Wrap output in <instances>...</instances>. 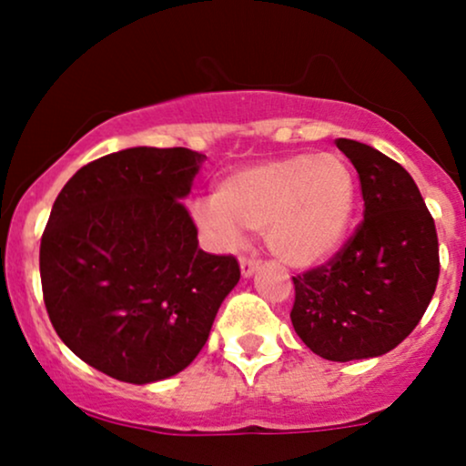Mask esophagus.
Returning <instances> with one entry per match:
<instances>
[{"label":"esophagus","instance_id":"esophagus-1","mask_svg":"<svg viewBox=\"0 0 466 466\" xmlns=\"http://www.w3.org/2000/svg\"><path fill=\"white\" fill-rule=\"evenodd\" d=\"M258 267H260V258H256V256H243V258H240V274L245 278H249L256 269H258Z\"/></svg>","mask_w":466,"mask_h":466}]
</instances>
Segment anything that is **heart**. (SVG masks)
Returning <instances> with one entry per match:
<instances>
[{"label": "heart", "instance_id": "1", "mask_svg": "<svg viewBox=\"0 0 466 466\" xmlns=\"http://www.w3.org/2000/svg\"><path fill=\"white\" fill-rule=\"evenodd\" d=\"M357 208V177L339 153H296L232 170L217 184L212 203L195 206V221L226 245L238 228L263 229L280 260L313 267L335 254Z\"/></svg>", "mask_w": 466, "mask_h": 466}]
</instances>
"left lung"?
I'll return each mask as SVG.
<instances>
[{
	"instance_id": "1",
	"label": "left lung",
	"mask_w": 466,
	"mask_h": 466,
	"mask_svg": "<svg viewBox=\"0 0 466 466\" xmlns=\"http://www.w3.org/2000/svg\"><path fill=\"white\" fill-rule=\"evenodd\" d=\"M357 168L363 221L324 265L293 276V329L315 355L352 361L386 355L408 337L436 291L434 217L399 162L368 144L335 140Z\"/></svg>"
}]
</instances>
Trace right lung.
<instances>
[{
	"label": "right lung",
	"instance_id": "1",
	"mask_svg": "<svg viewBox=\"0 0 466 466\" xmlns=\"http://www.w3.org/2000/svg\"><path fill=\"white\" fill-rule=\"evenodd\" d=\"M203 159L125 148L83 166L52 206L39 251L47 315L74 355L117 381L190 366L240 278L232 254L199 249L181 203Z\"/></svg>",
	"mask_w": 466,
	"mask_h": 466
}]
</instances>
